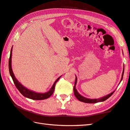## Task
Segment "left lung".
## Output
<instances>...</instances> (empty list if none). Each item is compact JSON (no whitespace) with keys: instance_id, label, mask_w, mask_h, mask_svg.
Segmentation results:
<instances>
[{"instance_id":"obj_1","label":"left lung","mask_w":130,"mask_h":130,"mask_svg":"<svg viewBox=\"0 0 130 130\" xmlns=\"http://www.w3.org/2000/svg\"><path fill=\"white\" fill-rule=\"evenodd\" d=\"M124 66H123V70L122 78H121V80H120V82H121V81L122 80L123 76V74H124ZM76 83H77V78L76 76L75 82V85H74V92L75 96V97L79 100V101L85 102V103H98V102H102L105 101L106 100L109 98H110L111 95L113 94V92H114L115 91V90H114L113 92H111L110 94L107 95H106V96H104L103 97L100 98H98V99H88V98H85L83 96H82V95L78 92V91H77L76 88Z\"/></svg>"}]
</instances>
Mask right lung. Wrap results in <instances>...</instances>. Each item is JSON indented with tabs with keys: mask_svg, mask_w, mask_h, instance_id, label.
<instances>
[{
	"mask_svg": "<svg viewBox=\"0 0 130 130\" xmlns=\"http://www.w3.org/2000/svg\"><path fill=\"white\" fill-rule=\"evenodd\" d=\"M12 47L11 48V52H10V59H9V63H8V67H9V72H10V74L12 78L13 83H14L16 87L17 88V89L19 91V92L23 95L24 97L27 98L33 99V100H44L45 99L48 98L51 95L53 94L54 92L55 88V85L57 82L58 81L59 78L61 76L59 77V78L56 79L55 82L53 86H52L48 91L45 93H39L34 91L28 89L26 87H25L24 86H23L21 83H20L19 81H18L17 78H15V76L13 74V72L12 69V66H11V58H12Z\"/></svg>",
	"mask_w": 130,
	"mask_h": 130,
	"instance_id": "add662e5",
	"label": "right lung"
}]
</instances>
